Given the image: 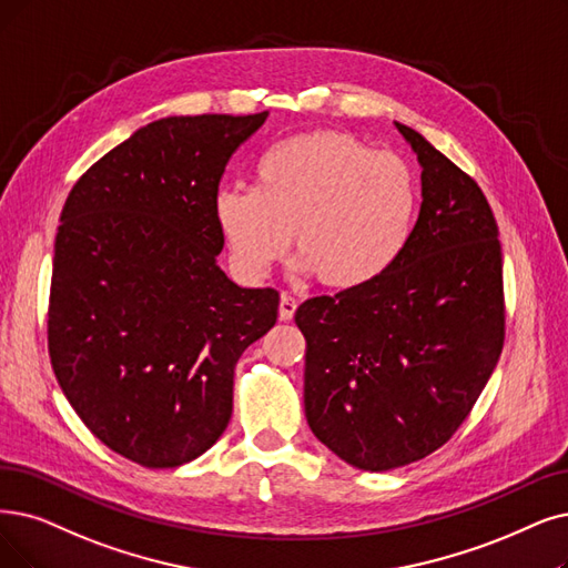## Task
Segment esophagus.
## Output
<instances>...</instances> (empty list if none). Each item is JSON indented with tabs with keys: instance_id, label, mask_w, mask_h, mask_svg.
<instances>
[{
	"instance_id": "34e87169",
	"label": "esophagus",
	"mask_w": 568,
	"mask_h": 568,
	"mask_svg": "<svg viewBox=\"0 0 568 568\" xmlns=\"http://www.w3.org/2000/svg\"><path fill=\"white\" fill-rule=\"evenodd\" d=\"M296 310H298V301L293 298V296H288V293H282V298H280V320L282 322L293 320V314H296Z\"/></svg>"
}]
</instances>
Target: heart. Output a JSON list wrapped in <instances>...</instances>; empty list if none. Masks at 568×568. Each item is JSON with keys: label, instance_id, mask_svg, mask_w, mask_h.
I'll use <instances>...</instances> for the list:
<instances>
[{"label": "heart", "instance_id": "obj_1", "mask_svg": "<svg viewBox=\"0 0 568 568\" xmlns=\"http://www.w3.org/2000/svg\"><path fill=\"white\" fill-rule=\"evenodd\" d=\"M417 214L413 168L345 132H305L267 146L254 186L223 184L212 216L244 282L270 275L296 240L301 275L337 291L379 280L403 254Z\"/></svg>", "mask_w": 568, "mask_h": 568}]
</instances>
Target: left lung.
I'll return each mask as SVG.
<instances>
[{
	"mask_svg": "<svg viewBox=\"0 0 568 568\" xmlns=\"http://www.w3.org/2000/svg\"><path fill=\"white\" fill-rule=\"evenodd\" d=\"M396 128L422 168V207L400 258L368 286L296 310L312 434L371 473L452 438L506 335L501 244L485 193L417 130Z\"/></svg>",
	"mask_w": 568,
	"mask_h": 568,
	"instance_id": "1",
	"label": "left lung"
}]
</instances>
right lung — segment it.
<instances>
[{
    "label": "right lung",
    "mask_w": 568,
    "mask_h": 568,
    "mask_svg": "<svg viewBox=\"0 0 568 568\" xmlns=\"http://www.w3.org/2000/svg\"><path fill=\"white\" fill-rule=\"evenodd\" d=\"M252 116H168L90 168L55 235L49 354L81 422L146 468L197 459L233 415L242 352L277 322L275 288L219 267L212 197Z\"/></svg>",
    "instance_id": "right-lung-1"
}]
</instances>
